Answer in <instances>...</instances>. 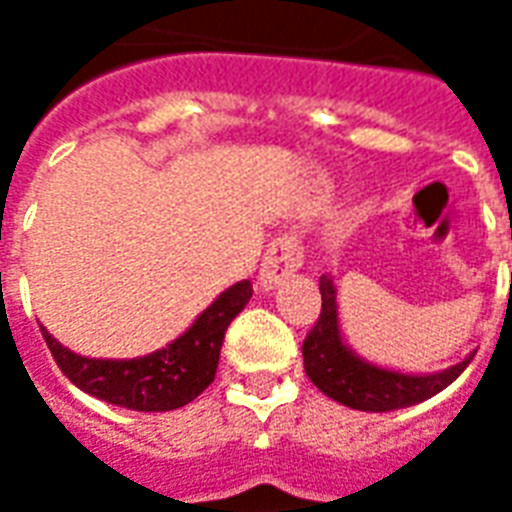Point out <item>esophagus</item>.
I'll list each match as a JSON object with an SVG mask.
<instances>
[{"instance_id":"obj_1","label":"esophagus","mask_w":512,"mask_h":512,"mask_svg":"<svg viewBox=\"0 0 512 512\" xmlns=\"http://www.w3.org/2000/svg\"><path fill=\"white\" fill-rule=\"evenodd\" d=\"M301 266H304V246H301L299 238L293 233L279 235L277 241L268 246L266 257L260 263V277H257V282H260L263 290H274L293 271H299Z\"/></svg>"}]
</instances>
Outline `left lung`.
Returning <instances> with one entry per match:
<instances>
[{"mask_svg": "<svg viewBox=\"0 0 512 512\" xmlns=\"http://www.w3.org/2000/svg\"><path fill=\"white\" fill-rule=\"evenodd\" d=\"M304 370L323 395L356 411H395L428 400L461 376L466 365L441 370L433 376H403L395 370L367 365L345 348L337 321V290L332 279L321 277V315L301 345Z\"/></svg>", "mask_w": 512, "mask_h": 512, "instance_id": "1", "label": "left lung"}]
</instances>
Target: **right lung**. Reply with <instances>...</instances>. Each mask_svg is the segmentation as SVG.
I'll return each mask as SVG.
<instances>
[{
	"label": "right lung",
	"instance_id": "right-lung-1",
	"mask_svg": "<svg viewBox=\"0 0 512 512\" xmlns=\"http://www.w3.org/2000/svg\"><path fill=\"white\" fill-rule=\"evenodd\" d=\"M249 299L252 282L244 279L224 290L175 343H169L156 354L126 362L71 354L46 329L40 332L62 373L87 395L131 411H172L191 403L211 386L219 367L224 332Z\"/></svg>",
	"mask_w": 512,
	"mask_h": 512
}]
</instances>
